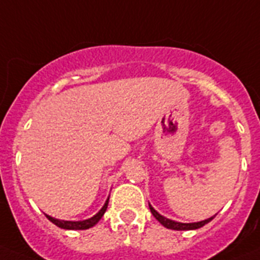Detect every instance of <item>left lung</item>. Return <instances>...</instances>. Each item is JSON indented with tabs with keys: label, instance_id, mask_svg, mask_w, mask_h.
<instances>
[{
	"label": "left lung",
	"instance_id": "1",
	"mask_svg": "<svg viewBox=\"0 0 260 260\" xmlns=\"http://www.w3.org/2000/svg\"><path fill=\"white\" fill-rule=\"evenodd\" d=\"M150 205V204H148ZM150 209H151V213L154 214V217L158 220L163 226H166L169 230H174V231H190V230H198V228H201L204 226L205 224H208L209 221H212L214 218V214L213 217L210 218H206V220H202V221H198V222H178V221H174V220H170V218H166L165 216L162 214H159L156 210L150 205Z\"/></svg>",
	"mask_w": 260,
	"mask_h": 260
}]
</instances>
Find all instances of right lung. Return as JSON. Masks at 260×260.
<instances>
[{"instance_id":"right-lung-1","label":"right lung","mask_w":260,"mask_h":260,"mask_svg":"<svg viewBox=\"0 0 260 260\" xmlns=\"http://www.w3.org/2000/svg\"><path fill=\"white\" fill-rule=\"evenodd\" d=\"M108 202H109V198L106 200L104 206L100 209V212L97 214H94L93 217L87 218V220H82V221H66V220H59V218L51 217L48 214H46V217L51 222H54L55 225L59 226V228H63V230H89V228L94 226L101 220V217L106 212V208H108Z\"/></svg>"}]
</instances>
